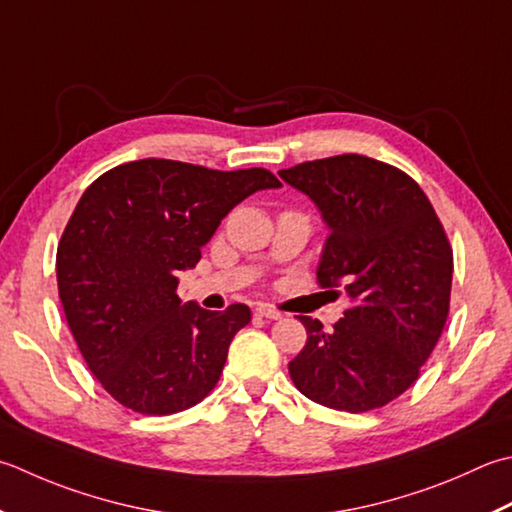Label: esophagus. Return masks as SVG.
Returning a JSON list of instances; mask_svg holds the SVG:
<instances>
[{"label":"esophagus","mask_w":512,"mask_h":512,"mask_svg":"<svg viewBox=\"0 0 512 512\" xmlns=\"http://www.w3.org/2000/svg\"><path fill=\"white\" fill-rule=\"evenodd\" d=\"M255 313L259 317H266V319H282V313H279V310H275V308H270V306H257Z\"/></svg>","instance_id":"esophagus-1"}]
</instances>
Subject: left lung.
Masks as SVG:
<instances>
[{
  "label": "left lung",
  "mask_w": 512,
  "mask_h": 512,
  "mask_svg": "<svg viewBox=\"0 0 512 512\" xmlns=\"http://www.w3.org/2000/svg\"><path fill=\"white\" fill-rule=\"evenodd\" d=\"M279 177L313 199L330 230L319 286H344L353 302L330 333L299 317L308 339L290 379L328 408H382L415 384L444 330L453 284L444 226L415 179L364 155L315 159Z\"/></svg>",
  "instance_id": "left-lung-1"
}]
</instances>
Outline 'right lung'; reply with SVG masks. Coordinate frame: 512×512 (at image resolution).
Masks as SVG:
<instances>
[{
	"label": "right lung",
	"instance_id": "right-lung-1",
	"mask_svg": "<svg viewBox=\"0 0 512 512\" xmlns=\"http://www.w3.org/2000/svg\"><path fill=\"white\" fill-rule=\"evenodd\" d=\"M279 186L266 168L139 159L84 190L57 246V288L79 353L119 404L173 415L215 388L250 308L182 304L177 275L239 202Z\"/></svg>",
	"mask_w": 512,
	"mask_h": 512
}]
</instances>
